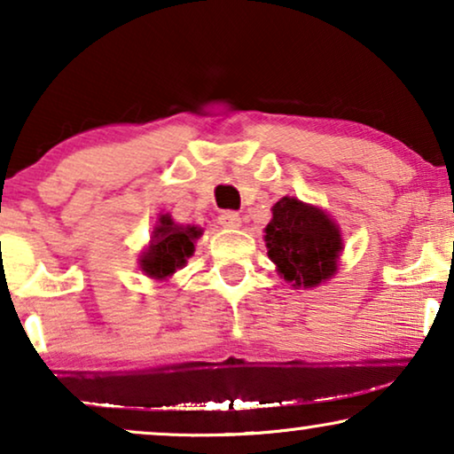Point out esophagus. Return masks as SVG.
Listing matches in <instances>:
<instances>
[{
  "mask_svg": "<svg viewBox=\"0 0 454 454\" xmlns=\"http://www.w3.org/2000/svg\"><path fill=\"white\" fill-rule=\"evenodd\" d=\"M219 223L227 229H238L241 225V216L235 210H223L219 215Z\"/></svg>",
  "mask_w": 454,
  "mask_h": 454,
  "instance_id": "esophagus-1",
  "label": "esophagus"
}]
</instances>
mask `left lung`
Wrapping results in <instances>:
<instances>
[{
	"label": "left lung",
	"instance_id": "1",
	"mask_svg": "<svg viewBox=\"0 0 454 454\" xmlns=\"http://www.w3.org/2000/svg\"><path fill=\"white\" fill-rule=\"evenodd\" d=\"M264 231L269 258L295 289L316 287L337 272L343 239L337 223L322 208L285 196L272 207Z\"/></svg>",
	"mask_w": 454,
	"mask_h": 454
}]
</instances>
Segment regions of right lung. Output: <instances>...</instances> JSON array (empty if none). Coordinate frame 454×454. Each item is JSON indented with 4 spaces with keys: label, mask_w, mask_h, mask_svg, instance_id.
I'll list each match as a JSON object with an SVG mask.
<instances>
[{
    "label": "right lung",
    "mask_w": 454,
    "mask_h": 454,
    "mask_svg": "<svg viewBox=\"0 0 454 454\" xmlns=\"http://www.w3.org/2000/svg\"><path fill=\"white\" fill-rule=\"evenodd\" d=\"M202 235V229L194 225H176L169 215H160L159 225L153 231V241L140 256V269L148 277H171L177 269L188 262L194 254V241Z\"/></svg>",
    "instance_id": "right-lung-1"
}]
</instances>
